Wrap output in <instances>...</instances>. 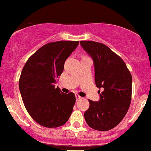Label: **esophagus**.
Segmentation results:
<instances>
[{
  "mask_svg": "<svg viewBox=\"0 0 151 151\" xmlns=\"http://www.w3.org/2000/svg\"><path fill=\"white\" fill-rule=\"evenodd\" d=\"M75 97H76V99H77V100L81 99V98H82V97H81L80 96H79L78 94H76V95H75Z\"/></svg>",
  "mask_w": 151,
  "mask_h": 151,
  "instance_id": "obj_1",
  "label": "esophagus"
}]
</instances>
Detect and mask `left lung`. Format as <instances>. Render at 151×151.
I'll use <instances>...</instances> for the list:
<instances>
[{"instance_id":"8db88e82","label":"left lung","mask_w":151,"mask_h":151,"mask_svg":"<svg viewBox=\"0 0 151 151\" xmlns=\"http://www.w3.org/2000/svg\"><path fill=\"white\" fill-rule=\"evenodd\" d=\"M80 45L93 60L96 87L104 88L99 101L89 100L90 107L84 114L85 121L93 129L108 131L117 126L127 113L132 75L121 57L104 44L80 41Z\"/></svg>"}]
</instances>
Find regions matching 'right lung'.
<instances>
[{"instance_id": "1", "label": "right lung", "mask_w": 151, "mask_h": 151, "mask_svg": "<svg viewBox=\"0 0 151 151\" xmlns=\"http://www.w3.org/2000/svg\"><path fill=\"white\" fill-rule=\"evenodd\" d=\"M78 45L79 41L49 42L24 66L19 82L22 101L32 118L41 126H62L72 113L74 94L62 93L54 83L62 74L65 61Z\"/></svg>"}]
</instances>
